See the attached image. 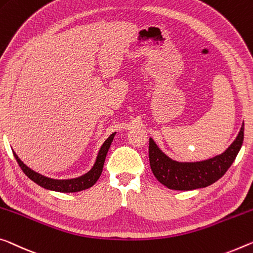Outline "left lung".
I'll return each instance as SVG.
<instances>
[{
	"mask_svg": "<svg viewBox=\"0 0 253 253\" xmlns=\"http://www.w3.org/2000/svg\"><path fill=\"white\" fill-rule=\"evenodd\" d=\"M244 123L233 143L222 154L196 162H179L169 158L150 137L148 156L155 178L172 190H192L205 188L225 174L241 150Z\"/></svg>",
	"mask_w": 253,
	"mask_h": 253,
	"instance_id": "left-lung-1",
	"label": "left lung"
}]
</instances>
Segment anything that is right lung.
<instances>
[{"label": "right lung", "instance_id": "right-lung-1", "mask_svg": "<svg viewBox=\"0 0 253 253\" xmlns=\"http://www.w3.org/2000/svg\"><path fill=\"white\" fill-rule=\"evenodd\" d=\"M115 135H116V131L115 133H112L109 137L106 139L105 143L102 144L101 147H100L97 159H95V162L93 164V167L90 169V171H87L86 173L80 175V177L72 178V179H53V178H48L46 175L40 174L38 172L30 169L29 167H27L26 164L19 159V156L15 154L14 151L12 152H13L15 160H17L20 168H21L22 171L25 172L27 177L33 180L34 182L37 183L38 186L45 188L47 190H53L57 192H78V191L87 189V188L92 187L95 182L98 181L100 175H101L106 156H107L108 151H109L112 141H114Z\"/></svg>", "mask_w": 253, "mask_h": 253}]
</instances>
